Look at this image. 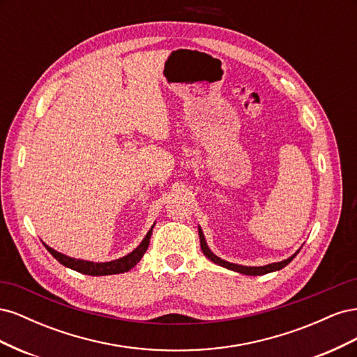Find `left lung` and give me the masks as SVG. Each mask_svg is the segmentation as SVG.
<instances>
[{"label": "left lung", "mask_w": 357, "mask_h": 357, "mask_svg": "<svg viewBox=\"0 0 357 357\" xmlns=\"http://www.w3.org/2000/svg\"><path fill=\"white\" fill-rule=\"evenodd\" d=\"M198 234H199V241H201V250L202 253L205 255V257H208L210 261L215 265H220L223 268H228L231 269V271H235V273H240V274H244V275H264V274H269V273H274V271H280V269L284 268L286 265H289L291 261H294L295 256L299 253V250L296 253H294L291 256H289L287 259H284V261L282 262H274V264H268V265H264V266H245V265H238V264H232V262H228L225 261V259L215 256L211 250L210 247L207 244V241H205V236H204V232L201 229V226H198Z\"/></svg>", "instance_id": "8db88e82"}]
</instances>
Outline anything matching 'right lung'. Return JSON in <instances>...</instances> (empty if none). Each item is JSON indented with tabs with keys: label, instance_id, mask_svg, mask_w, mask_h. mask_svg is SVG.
I'll return each instance as SVG.
<instances>
[{
	"label": "right lung",
	"instance_id": "obj_1",
	"mask_svg": "<svg viewBox=\"0 0 357 357\" xmlns=\"http://www.w3.org/2000/svg\"><path fill=\"white\" fill-rule=\"evenodd\" d=\"M155 226V225H153ZM153 226L150 228L146 234V236L143 238V241L139 243L131 253H128L126 256H122L119 259H114V261H109V262H92V261H84V259H75V257H70L67 255H63L61 252H56L55 248L49 247L46 243L45 247L47 248V252L56 259L59 264H62L63 266H67L70 269H74V271L86 274V275H113V274H122L132 269L142 259L147 250L149 243H150V236H152V231Z\"/></svg>",
	"mask_w": 357,
	"mask_h": 357
}]
</instances>
